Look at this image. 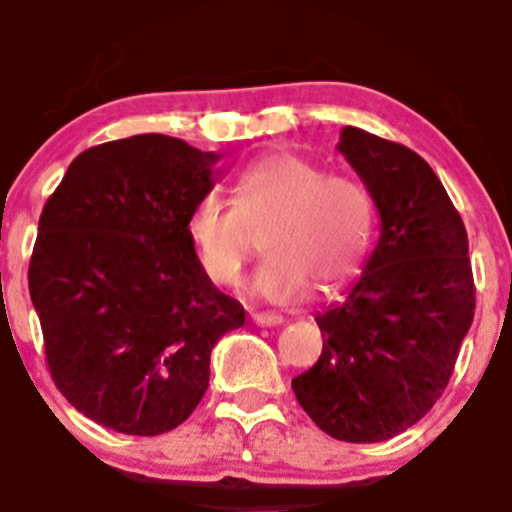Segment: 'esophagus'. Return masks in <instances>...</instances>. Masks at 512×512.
I'll return each mask as SVG.
<instances>
[{"instance_id": "1", "label": "esophagus", "mask_w": 512, "mask_h": 512, "mask_svg": "<svg viewBox=\"0 0 512 512\" xmlns=\"http://www.w3.org/2000/svg\"><path fill=\"white\" fill-rule=\"evenodd\" d=\"M252 322L260 327H276L284 322V317L276 315V313H252Z\"/></svg>"}]
</instances>
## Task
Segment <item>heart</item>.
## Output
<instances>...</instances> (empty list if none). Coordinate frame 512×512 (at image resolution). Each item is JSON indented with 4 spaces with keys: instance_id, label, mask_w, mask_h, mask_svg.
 <instances>
[{
    "instance_id": "1",
    "label": "heart",
    "mask_w": 512,
    "mask_h": 512,
    "mask_svg": "<svg viewBox=\"0 0 512 512\" xmlns=\"http://www.w3.org/2000/svg\"><path fill=\"white\" fill-rule=\"evenodd\" d=\"M233 207L207 195L187 216V236L214 284H238L262 228L267 252L250 289L264 301L296 303L310 286L334 291L363 264L373 204L356 180L330 175L296 154L250 163L233 182Z\"/></svg>"
}]
</instances>
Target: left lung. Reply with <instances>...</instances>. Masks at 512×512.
Returning <instances> with one entry per match:
<instances>
[{"mask_svg": "<svg viewBox=\"0 0 512 512\" xmlns=\"http://www.w3.org/2000/svg\"><path fill=\"white\" fill-rule=\"evenodd\" d=\"M342 151L373 197L380 238L363 276L315 322L322 354L291 380L327 436L380 443L424 419L448 387L474 320L464 223L419 154L358 127Z\"/></svg>", "mask_w": 512, "mask_h": 512, "instance_id": "left-lung-1", "label": "left lung"}]
</instances>
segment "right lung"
Listing matches in <instances>:
<instances>
[{"label": "right lung", "instance_id": "1", "mask_svg": "<svg viewBox=\"0 0 512 512\" xmlns=\"http://www.w3.org/2000/svg\"><path fill=\"white\" fill-rule=\"evenodd\" d=\"M221 154L137 134L72 161L38 223L28 289L57 390L127 436L173 431L209 387V356L245 322L211 284L187 216Z\"/></svg>", "mask_w": 512, "mask_h": 512}]
</instances>
